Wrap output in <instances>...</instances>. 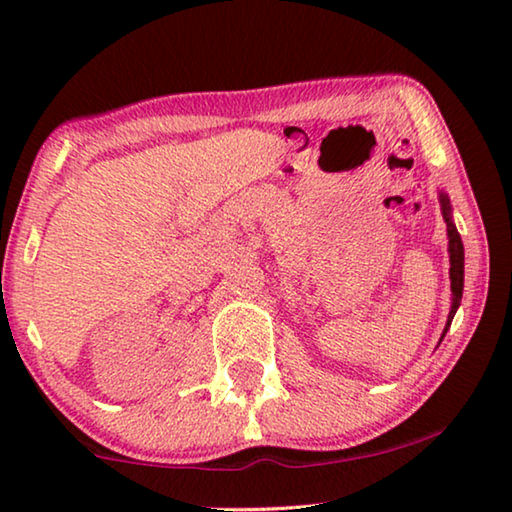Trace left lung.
Instances as JSON below:
<instances>
[{
  "instance_id": "left-lung-1",
  "label": "left lung",
  "mask_w": 512,
  "mask_h": 512,
  "mask_svg": "<svg viewBox=\"0 0 512 512\" xmlns=\"http://www.w3.org/2000/svg\"><path fill=\"white\" fill-rule=\"evenodd\" d=\"M440 201H443V214H445V221H447V235H449V262H452V268H449V277H452V311H449V318H447V325H445V332L447 334L449 325H452V318L456 314L458 305H461V298H463V241L461 235H458L456 225L452 223V216H449V201L447 196H440Z\"/></svg>"
}]
</instances>
